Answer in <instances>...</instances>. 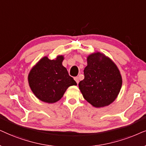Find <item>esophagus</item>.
<instances>
[{
    "instance_id": "obj_1",
    "label": "esophagus",
    "mask_w": 146,
    "mask_h": 146,
    "mask_svg": "<svg viewBox=\"0 0 146 146\" xmlns=\"http://www.w3.org/2000/svg\"><path fill=\"white\" fill-rule=\"evenodd\" d=\"M74 79H75V81H76V83H77V84H78L79 82V77H75V78H74Z\"/></svg>"
}]
</instances>
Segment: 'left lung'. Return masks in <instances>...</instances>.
<instances>
[{"label":"left lung","mask_w":146,"mask_h":146,"mask_svg":"<svg viewBox=\"0 0 146 146\" xmlns=\"http://www.w3.org/2000/svg\"><path fill=\"white\" fill-rule=\"evenodd\" d=\"M85 78L79 83V90L87 102L95 108L110 106L117 98L122 77L116 64L100 52L87 57Z\"/></svg>","instance_id":"8db88e82"}]
</instances>
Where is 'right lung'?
Segmentation results:
<instances>
[{"mask_svg": "<svg viewBox=\"0 0 146 146\" xmlns=\"http://www.w3.org/2000/svg\"><path fill=\"white\" fill-rule=\"evenodd\" d=\"M63 60V55H57L53 60L44 56L29 71V87L36 98L42 102L54 104L63 98L68 87L77 85L62 65Z\"/></svg>", "mask_w": 146, "mask_h": 146, "instance_id": "obj_1", "label": "right lung"}]
</instances>
